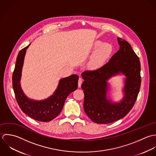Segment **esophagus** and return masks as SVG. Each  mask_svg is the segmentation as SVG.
<instances>
[{
    "instance_id": "obj_1",
    "label": "esophagus",
    "mask_w": 156,
    "mask_h": 156,
    "mask_svg": "<svg viewBox=\"0 0 156 156\" xmlns=\"http://www.w3.org/2000/svg\"><path fill=\"white\" fill-rule=\"evenodd\" d=\"M82 83H83V80H82L81 78H79V80H78V87H81Z\"/></svg>"
}]
</instances>
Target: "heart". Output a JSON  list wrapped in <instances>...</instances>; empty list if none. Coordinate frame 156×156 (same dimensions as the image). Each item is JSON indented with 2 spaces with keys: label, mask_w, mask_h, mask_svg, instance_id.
<instances>
[{
  "label": "heart",
  "mask_w": 156,
  "mask_h": 156,
  "mask_svg": "<svg viewBox=\"0 0 156 156\" xmlns=\"http://www.w3.org/2000/svg\"><path fill=\"white\" fill-rule=\"evenodd\" d=\"M94 48L98 49L94 52L87 63V67L91 70H95L101 67L111 54L112 47L108 43H102L101 41H97L94 43Z\"/></svg>",
  "instance_id": "heart-1"
}]
</instances>
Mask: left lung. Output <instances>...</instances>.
I'll use <instances>...</instances> for the list:
<instances>
[{"instance_id": "1", "label": "left lung", "mask_w": 156, "mask_h": 156, "mask_svg": "<svg viewBox=\"0 0 156 156\" xmlns=\"http://www.w3.org/2000/svg\"><path fill=\"white\" fill-rule=\"evenodd\" d=\"M119 49L101 67L81 73L84 94V109L88 117L97 124H109L125 117L133 108L141 84L140 62L131 45L118 37ZM118 74L124 75L123 97L113 102L108 95V81Z\"/></svg>"}]
</instances>
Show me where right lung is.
I'll use <instances>...</instances> for the list:
<instances>
[{"label": "right lung", "mask_w": 156, "mask_h": 156, "mask_svg": "<svg viewBox=\"0 0 156 156\" xmlns=\"http://www.w3.org/2000/svg\"><path fill=\"white\" fill-rule=\"evenodd\" d=\"M30 44L22 49L17 55L12 74V87L17 102L24 113L35 120L49 122L60 115L69 94L78 88L79 78L77 75H72L60 79L54 94L45 99L29 98L21 87L20 80L25 56Z\"/></svg>", "instance_id": "obj_1"}]
</instances>
